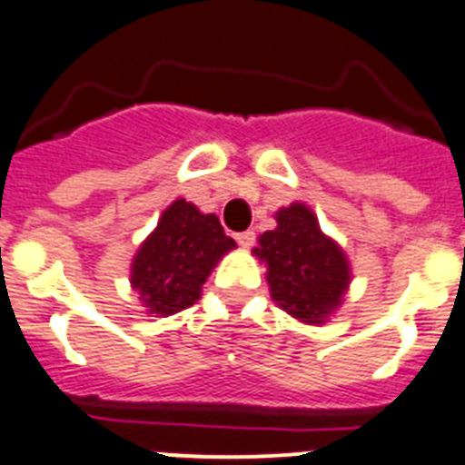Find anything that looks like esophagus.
Listing matches in <instances>:
<instances>
[{
  "instance_id": "34e87169",
  "label": "esophagus",
  "mask_w": 465,
  "mask_h": 465,
  "mask_svg": "<svg viewBox=\"0 0 465 465\" xmlns=\"http://www.w3.org/2000/svg\"><path fill=\"white\" fill-rule=\"evenodd\" d=\"M236 241H238V245H241V248H250V245H252L254 242V232H241V233H236Z\"/></svg>"
}]
</instances>
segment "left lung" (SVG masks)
Masks as SVG:
<instances>
[{"label":"left lung","mask_w":465,"mask_h":465,"mask_svg":"<svg viewBox=\"0 0 465 465\" xmlns=\"http://www.w3.org/2000/svg\"><path fill=\"white\" fill-rule=\"evenodd\" d=\"M278 229L259 236L254 254L269 266L271 296L282 311L308 324H320L341 305L350 284V266L317 217L303 203L278 211Z\"/></svg>","instance_id":"1"}]
</instances>
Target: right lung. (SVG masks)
<instances>
[{"label": "right lung", "instance_id": "right-lung-1", "mask_svg": "<svg viewBox=\"0 0 465 465\" xmlns=\"http://www.w3.org/2000/svg\"><path fill=\"white\" fill-rule=\"evenodd\" d=\"M236 248L215 215H202L185 199L171 203L132 263V284L157 315L185 311L202 296L217 259Z\"/></svg>", "mask_w": 465, "mask_h": 465}]
</instances>
